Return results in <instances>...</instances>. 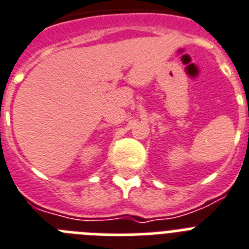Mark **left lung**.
<instances>
[{
    "label": "left lung",
    "instance_id": "left-lung-1",
    "mask_svg": "<svg viewBox=\"0 0 249 249\" xmlns=\"http://www.w3.org/2000/svg\"><path fill=\"white\" fill-rule=\"evenodd\" d=\"M248 116H249V112H248Z\"/></svg>",
    "mask_w": 249,
    "mask_h": 249
}]
</instances>
